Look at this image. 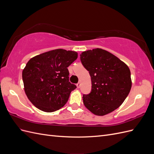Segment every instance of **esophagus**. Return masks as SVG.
Listing matches in <instances>:
<instances>
[{
	"instance_id": "esophagus-1",
	"label": "esophagus",
	"mask_w": 154,
	"mask_h": 154,
	"mask_svg": "<svg viewBox=\"0 0 154 154\" xmlns=\"http://www.w3.org/2000/svg\"><path fill=\"white\" fill-rule=\"evenodd\" d=\"M76 86H77L78 88H80V87H81V83L80 82H78L77 84H76Z\"/></svg>"
}]
</instances>
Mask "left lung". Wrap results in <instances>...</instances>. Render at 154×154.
I'll use <instances>...</instances> for the list:
<instances>
[{"label":"left lung","instance_id":"8db88e82","mask_svg":"<svg viewBox=\"0 0 154 154\" xmlns=\"http://www.w3.org/2000/svg\"><path fill=\"white\" fill-rule=\"evenodd\" d=\"M80 60L91 78V91L83 95L86 108L97 116L117 109L131 89L128 67L114 54L99 48L82 53Z\"/></svg>","mask_w":154,"mask_h":154}]
</instances>
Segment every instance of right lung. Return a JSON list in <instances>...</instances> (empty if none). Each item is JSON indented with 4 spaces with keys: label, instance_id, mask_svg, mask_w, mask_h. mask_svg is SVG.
Instances as JSON below:
<instances>
[{
    "label": "right lung",
    "instance_id": "right-lung-1",
    "mask_svg": "<svg viewBox=\"0 0 154 154\" xmlns=\"http://www.w3.org/2000/svg\"><path fill=\"white\" fill-rule=\"evenodd\" d=\"M78 58L75 51L58 49L31 58L22 71L24 91L36 108L46 112L59 110L76 86L69 82L67 67Z\"/></svg>",
    "mask_w": 154,
    "mask_h": 154
}]
</instances>
